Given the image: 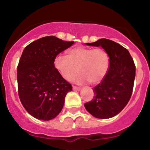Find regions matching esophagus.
Here are the masks:
<instances>
[{
  "label": "esophagus",
  "instance_id": "1",
  "mask_svg": "<svg viewBox=\"0 0 150 150\" xmlns=\"http://www.w3.org/2000/svg\"><path fill=\"white\" fill-rule=\"evenodd\" d=\"M73 90L80 91V87H75V86H73Z\"/></svg>",
  "mask_w": 150,
  "mask_h": 150
}]
</instances>
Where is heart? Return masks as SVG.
<instances>
[{"mask_svg": "<svg viewBox=\"0 0 150 150\" xmlns=\"http://www.w3.org/2000/svg\"><path fill=\"white\" fill-rule=\"evenodd\" d=\"M53 65L65 80L70 81L78 73L75 81L81 84L88 81L91 84L99 83L107 73L109 56L104 49L75 46L68 50L67 57L58 55Z\"/></svg>", "mask_w": 150, "mask_h": 150, "instance_id": "obj_1", "label": "heart"}]
</instances>
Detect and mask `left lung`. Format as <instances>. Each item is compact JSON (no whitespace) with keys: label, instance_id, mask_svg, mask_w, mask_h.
Returning a JSON list of instances; mask_svg holds the SVG:
<instances>
[{"label":"left lung","instance_id":"obj_1","mask_svg":"<svg viewBox=\"0 0 150 150\" xmlns=\"http://www.w3.org/2000/svg\"><path fill=\"white\" fill-rule=\"evenodd\" d=\"M101 46L109 56V68L104 78L93 89L94 96L85 107L93 116L101 119L112 118L124 108L131 97L135 77V65L129 51L107 39L86 43Z\"/></svg>","mask_w":150,"mask_h":150}]
</instances>
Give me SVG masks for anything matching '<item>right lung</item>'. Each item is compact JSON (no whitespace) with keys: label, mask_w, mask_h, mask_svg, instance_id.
I'll return each mask as SVG.
<instances>
[{"label":"right lung","mask_w":150,"mask_h":150,"mask_svg":"<svg viewBox=\"0 0 150 150\" xmlns=\"http://www.w3.org/2000/svg\"><path fill=\"white\" fill-rule=\"evenodd\" d=\"M73 44L49 36L24 49L17 70L18 94L22 106L34 118L49 120L61 111L73 87L56 70L53 61Z\"/></svg>","instance_id":"obj_1"}]
</instances>
